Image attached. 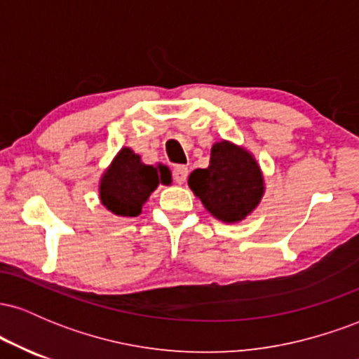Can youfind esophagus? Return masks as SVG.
Listing matches in <instances>:
<instances>
[{"label":"esophagus","mask_w":359,"mask_h":359,"mask_svg":"<svg viewBox=\"0 0 359 359\" xmlns=\"http://www.w3.org/2000/svg\"><path fill=\"white\" fill-rule=\"evenodd\" d=\"M187 175H189V168L185 165H177L174 168V180L175 184H184L185 180H187Z\"/></svg>","instance_id":"obj_1"}]
</instances>
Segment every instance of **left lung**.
Wrapping results in <instances>:
<instances>
[{
	"label": "left lung",
	"instance_id": "obj_1",
	"mask_svg": "<svg viewBox=\"0 0 359 359\" xmlns=\"http://www.w3.org/2000/svg\"><path fill=\"white\" fill-rule=\"evenodd\" d=\"M189 187L216 219L240 222L262 203L265 180L246 148L221 140L211 148L209 167L189 175Z\"/></svg>",
	"mask_w": 359,
	"mask_h": 359
}]
</instances>
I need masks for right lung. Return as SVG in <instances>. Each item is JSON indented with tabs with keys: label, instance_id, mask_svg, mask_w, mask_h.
Wrapping results in <instances>:
<instances>
[{
	"label": "right lung",
	"instance_id": "1",
	"mask_svg": "<svg viewBox=\"0 0 359 359\" xmlns=\"http://www.w3.org/2000/svg\"><path fill=\"white\" fill-rule=\"evenodd\" d=\"M167 165H147L131 148H121L100 180L101 204L121 217H137L158 184H170Z\"/></svg>",
	"mask_w": 359,
	"mask_h": 359
}]
</instances>
